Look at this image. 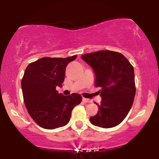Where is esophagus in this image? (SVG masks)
Instances as JSON below:
<instances>
[{"instance_id": "34e87169", "label": "esophagus", "mask_w": 159, "mask_h": 159, "mask_svg": "<svg viewBox=\"0 0 159 159\" xmlns=\"http://www.w3.org/2000/svg\"><path fill=\"white\" fill-rule=\"evenodd\" d=\"M82 100H83V102H84L86 103H89V102H91V100L89 99V98H82Z\"/></svg>"}]
</instances>
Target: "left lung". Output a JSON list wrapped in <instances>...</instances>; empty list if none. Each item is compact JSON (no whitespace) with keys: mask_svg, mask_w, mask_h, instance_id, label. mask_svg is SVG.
<instances>
[{"mask_svg":"<svg viewBox=\"0 0 159 159\" xmlns=\"http://www.w3.org/2000/svg\"><path fill=\"white\" fill-rule=\"evenodd\" d=\"M96 75L102 101L98 111L90 120L93 125L108 129L119 125L129 114L135 96L134 68L120 53L99 51L81 56Z\"/></svg>","mask_w":159,"mask_h":159,"instance_id":"left-lung-1","label":"left lung"}]
</instances>
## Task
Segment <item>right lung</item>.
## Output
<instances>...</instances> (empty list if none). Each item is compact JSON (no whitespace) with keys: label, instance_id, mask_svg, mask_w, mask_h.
<instances>
[{"label":"right lung","instance_id":"1","mask_svg":"<svg viewBox=\"0 0 159 159\" xmlns=\"http://www.w3.org/2000/svg\"><path fill=\"white\" fill-rule=\"evenodd\" d=\"M76 57H43L25 69L21 79L24 102L28 114L39 126L47 129L64 126L75 106L81 103V95L66 96L56 90L64 81L68 63Z\"/></svg>","mask_w":159,"mask_h":159}]
</instances>
